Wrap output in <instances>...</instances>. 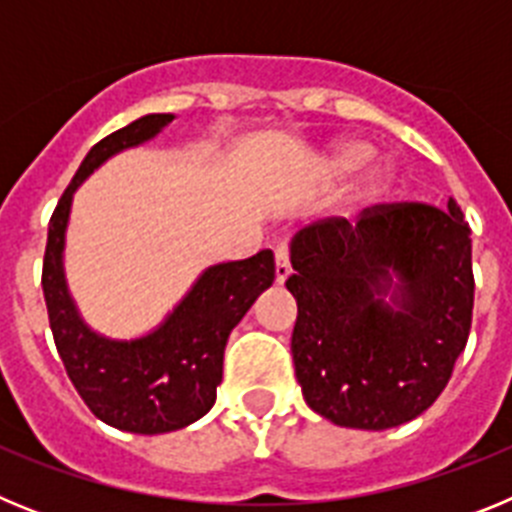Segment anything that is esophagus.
<instances>
[{
  "label": "esophagus",
  "instance_id": "1",
  "mask_svg": "<svg viewBox=\"0 0 512 512\" xmlns=\"http://www.w3.org/2000/svg\"><path fill=\"white\" fill-rule=\"evenodd\" d=\"M274 261H277V282L284 284L289 277V248L287 246H279L277 251H274Z\"/></svg>",
  "mask_w": 512,
  "mask_h": 512
}]
</instances>
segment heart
Returning a JSON list of instances; mask_svg holds the SVG:
<instances>
[{"label": "heart", "mask_w": 512, "mask_h": 512, "mask_svg": "<svg viewBox=\"0 0 512 512\" xmlns=\"http://www.w3.org/2000/svg\"><path fill=\"white\" fill-rule=\"evenodd\" d=\"M369 156H372V148L366 146V143H356V140L338 143V146L328 153V158L323 161L320 171H323V176H328V179H343V176L354 174L356 169H361ZM390 179V166H374V169L366 174L364 192L379 194L387 184H390Z\"/></svg>", "instance_id": "1"}]
</instances>
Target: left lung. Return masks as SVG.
I'll return each mask as SVG.
<instances>
[{"instance_id":"1","label":"left lung","mask_w":512,"mask_h":512,"mask_svg":"<svg viewBox=\"0 0 512 512\" xmlns=\"http://www.w3.org/2000/svg\"><path fill=\"white\" fill-rule=\"evenodd\" d=\"M469 233L449 200V210L374 205L356 225L328 217L295 235L292 359L315 413L343 428L384 431L431 408L472 328ZM392 273L401 284L387 306Z\"/></svg>"}]
</instances>
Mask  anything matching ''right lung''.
Masks as SVG:
<instances>
[{"label":"right lung","mask_w":512,"mask_h":512,"mask_svg":"<svg viewBox=\"0 0 512 512\" xmlns=\"http://www.w3.org/2000/svg\"><path fill=\"white\" fill-rule=\"evenodd\" d=\"M171 120L174 115H146L92 146L53 210L43 256L45 307L66 374L102 423L143 436L179 431L215 405L230 330L277 274L269 248L251 259L210 266L164 325L135 341L97 336L79 318L63 279V241L76 187L107 158L153 138Z\"/></svg>","instance_id":"add662e5"}]
</instances>
